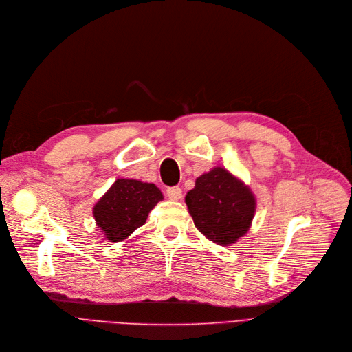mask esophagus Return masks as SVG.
<instances>
[{"label":"esophagus","mask_w":352,"mask_h":352,"mask_svg":"<svg viewBox=\"0 0 352 352\" xmlns=\"http://www.w3.org/2000/svg\"><path fill=\"white\" fill-rule=\"evenodd\" d=\"M166 195L170 200H179L182 197V189L179 186H172L166 189Z\"/></svg>","instance_id":"obj_1"}]
</instances>
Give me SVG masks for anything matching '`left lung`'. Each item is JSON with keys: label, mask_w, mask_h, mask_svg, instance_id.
I'll return each instance as SVG.
<instances>
[{"label": "left lung", "mask_w": 352, "mask_h": 352, "mask_svg": "<svg viewBox=\"0 0 352 352\" xmlns=\"http://www.w3.org/2000/svg\"><path fill=\"white\" fill-rule=\"evenodd\" d=\"M185 200L196 228L222 246L243 236L255 214L252 192L222 167L197 177Z\"/></svg>", "instance_id": "left-lung-1"}]
</instances>
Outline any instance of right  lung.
I'll list each match as a JSON object with an SVG mask.
<instances>
[{"instance_id": "1", "label": "right lung", "mask_w": 352, "mask_h": 352, "mask_svg": "<svg viewBox=\"0 0 352 352\" xmlns=\"http://www.w3.org/2000/svg\"><path fill=\"white\" fill-rule=\"evenodd\" d=\"M162 199V192L153 183L117 179L98 200L93 214L106 238L110 242H119L146 223L150 210Z\"/></svg>"}]
</instances>
